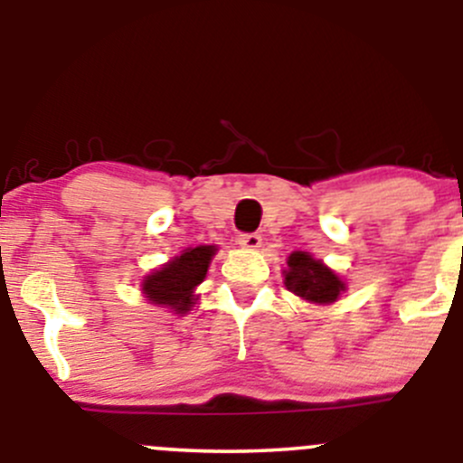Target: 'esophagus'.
<instances>
[{"mask_svg": "<svg viewBox=\"0 0 463 463\" xmlns=\"http://www.w3.org/2000/svg\"><path fill=\"white\" fill-rule=\"evenodd\" d=\"M237 244L244 246V249L249 250H255L262 246V237H260L258 232H241V235H237Z\"/></svg>", "mask_w": 463, "mask_h": 463, "instance_id": "esophagus-1", "label": "esophagus"}]
</instances>
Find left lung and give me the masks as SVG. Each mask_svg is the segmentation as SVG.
I'll return each instance as SVG.
<instances>
[{
  "label": "left lung",
  "instance_id": "left-lung-1",
  "mask_svg": "<svg viewBox=\"0 0 463 463\" xmlns=\"http://www.w3.org/2000/svg\"><path fill=\"white\" fill-rule=\"evenodd\" d=\"M282 273H285L287 289L307 303H335L341 291L345 289L344 280L332 269H327L321 260H314L303 250H294L287 258V269Z\"/></svg>",
  "mask_w": 463,
  "mask_h": 463
}]
</instances>
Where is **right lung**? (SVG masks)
I'll list each match as a JSON object with an SVG mask.
<instances>
[{"mask_svg": "<svg viewBox=\"0 0 463 463\" xmlns=\"http://www.w3.org/2000/svg\"><path fill=\"white\" fill-rule=\"evenodd\" d=\"M217 246L185 249L172 262L149 273L142 282V294L158 307H169L174 314H187L194 305V289L203 282L210 260Z\"/></svg>", "mask_w": 463, "mask_h": 463, "instance_id": "right-lung-1", "label": "right lung"}]
</instances>
